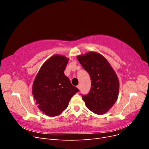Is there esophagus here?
Listing matches in <instances>:
<instances>
[{
  "mask_svg": "<svg viewBox=\"0 0 149 149\" xmlns=\"http://www.w3.org/2000/svg\"><path fill=\"white\" fill-rule=\"evenodd\" d=\"M77 88H78L79 89H80V85H79V84H78V85L77 86Z\"/></svg>",
  "mask_w": 149,
  "mask_h": 149,
  "instance_id": "34e87169",
  "label": "esophagus"
}]
</instances>
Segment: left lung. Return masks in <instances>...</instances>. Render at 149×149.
<instances>
[{
  "label": "left lung",
  "instance_id": "1",
  "mask_svg": "<svg viewBox=\"0 0 149 149\" xmlns=\"http://www.w3.org/2000/svg\"><path fill=\"white\" fill-rule=\"evenodd\" d=\"M77 59L89 74L90 91L82 99L88 109L96 114L106 113L118 100L119 82L109 63L101 54L88 52Z\"/></svg>",
  "mask_w": 149,
  "mask_h": 149
}]
</instances>
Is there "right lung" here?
<instances>
[{
    "mask_svg": "<svg viewBox=\"0 0 149 149\" xmlns=\"http://www.w3.org/2000/svg\"><path fill=\"white\" fill-rule=\"evenodd\" d=\"M69 59L55 55L44 63L34 80L32 94L39 109L54 117L65 111L71 98L79 91L64 71Z\"/></svg>",
    "mask_w": 149,
    "mask_h": 149,
    "instance_id": "right-lung-1",
    "label": "right lung"
}]
</instances>
